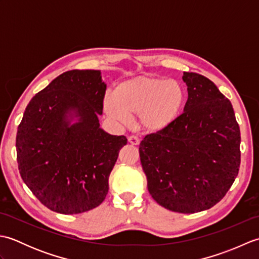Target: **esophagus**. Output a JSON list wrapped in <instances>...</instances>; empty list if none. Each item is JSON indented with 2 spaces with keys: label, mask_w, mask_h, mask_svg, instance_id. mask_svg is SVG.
<instances>
[{
  "label": "esophagus",
  "mask_w": 259,
  "mask_h": 259,
  "mask_svg": "<svg viewBox=\"0 0 259 259\" xmlns=\"http://www.w3.org/2000/svg\"><path fill=\"white\" fill-rule=\"evenodd\" d=\"M128 141H129L130 144L133 145V146H137V145H139V142H140V140H139L138 137H136V136H130L129 138H128Z\"/></svg>",
  "instance_id": "34e87169"
}]
</instances>
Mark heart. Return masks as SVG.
Listing matches in <instances>:
<instances>
[{"label": "heart", "instance_id": "heart-1", "mask_svg": "<svg viewBox=\"0 0 259 259\" xmlns=\"http://www.w3.org/2000/svg\"><path fill=\"white\" fill-rule=\"evenodd\" d=\"M186 90L180 81L153 75H137L115 85L113 97L104 98L103 107L110 118L126 123L129 115H138L142 129L159 133L171 125L180 114Z\"/></svg>", "mask_w": 259, "mask_h": 259}]
</instances>
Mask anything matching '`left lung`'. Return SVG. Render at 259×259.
Listing matches in <instances>:
<instances>
[{
    "mask_svg": "<svg viewBox=\"0 0 259 259\" xmlns=\"http://www.w3.org/2000/svg\"><path fill=\"white\" fill-rule=\"evenodd\" d=\"M188 100L167 129L147 135L139 153L147 186L159 205L181 213L221 201L237 177L240 130L232 103L212 81L184 72Z\"/></svg>",
    "mask_w": 259,
    "mask_h": 259,
    "instance_id": "1",
    "label": "left lung"
}]
</instances>
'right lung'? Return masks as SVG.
Masks as SVG:
<instances>
[{
	"mask_svg": "<svg viewBox=\"0 0 259 259\" xmlns=\"http://www.w3.org/2000/svg\"><path fill=\"white\" fill-rule=\"evenodd\" d=\"M107 85L98 70L60 74L32 98L18 126L16 158L22 179L52 211L73 214L98 207L124 136L100 128ZM79 117L69 124L67 114Z\"/></svg>",
	"mask_w": 259,
	"mask_h": 259,
	"instance_id": "1",
	"label": "right lung"
}]
</instances>
